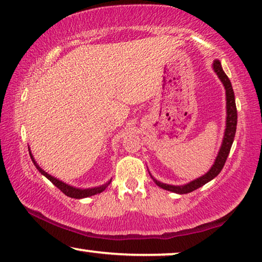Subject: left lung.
Masks as SVG:
<instances>
[{
    "label": "left lung",
    "instance_id": "8db88e82",
    "mask_svg": "<svg viewBox=\"0 0 262 262\" xmlns=\"http://www.w3.org/2000/svg\"><path fill=\"white\" fill-rule=\"evenodd\" d=\"M212 68L214 70V73L217 74V76L220 77V80L223 83L224 88H225V95H227V124H225V131H224V137H223V142H222L221 149L218 151V155L214 160V163L212 164V167L210 168V170L207 171L205 175L200 177L195 180H193L188 184L182 185V186H173V185H167L163 184V182L157 181L156 179H154L150 174V177L155 184L159 186V187L166 189V191H170L174 193H178V194H186V193L193 192L195 191L196 188L202 187L207 182L212 180L217 177L218 174L221 173V170L223 169L225 161L228 159L229 152H230L232 142H234L235 138V134H236V125H237V110H236V103H235V95H234V91H232V85L231 82L229 80V77L225 75V73L222 69L221 62L218 59H216L212 64Z\"/></svg>",
    "mask_w": 262,
    "mask_h": 262
}]
</instances>
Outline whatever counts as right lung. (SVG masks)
<instances>
[{
  "mask_svg": "<svg viewBox=\"0 0 262 262\" xmlns=\"http://www.w3.org/2000/svg\"><path fill=\"white\" fill-rule=\"evenodd\" d=\"M28 150H30V156H31L32 162L34 163L35 168H37V169H38L39 171H40V174L44 175L45 178H48L49 180L51 181L52 184L55 185L57 188H59L60 191H62V192L64 193V194L68 195V196H70V198L82 199V198H87V196L95 195V194H98V193H101L102 191H105L107 186H108V185L111 184V180H110L108 182H106L105 185L98 186V187H92V188H76V187H74V186L68 185V184H66V182L60 181V180H58V179H56L55 177H52V175L48 174L45 170H42L41 168L39 167V164H38L37 162H35L34 157H33V155H32V152H31V149H28Z\"/></svg>",
  "mask_w": 262,
  "mask_h": 262,
  "instance_id": "1",
  "label": "right lung"
}]
</instances>
